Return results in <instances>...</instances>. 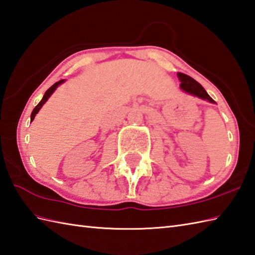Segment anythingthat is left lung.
<instances>
[{
	"label": "left lung",
	"instance_id": "left-lung-1",
	"mask_svg": "<svg viewBox=\"0 0 255 255\" xmlns=\"http://www.w3.org/2000/svg\"><path fill=\"white\" fill-rule=\"evenodd\" d=\"M178 77L181 82L180 87L181 89L185 92L186 94H190L195 97H199L201 99L208 100L209 103L215 104L212 97H209V95L206 93V90L203 88L200 83H197L195 80H193L191 76L183 74V73H178Z\"/></svg>",
	"mask_w": 255,
	"mask_h": 255
}]
</instances>
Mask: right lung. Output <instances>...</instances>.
<instances>
[{
	"label": "right lung",
	"instance_id": "obj_1",
	"mask_svg": "<svg viewBox=\"0 0 255 255\" xmlns=\"http://www.w3.org/2000/svg\"><path fill=\"white\" fill-rule=\"evenodd\" d=\"M64 81H65V80H61V81H59V82H56L55 84H53L52 86H51V87L47 90L46 93H44V95H43V97H42L41 101H40V103H39V104L35 107V109H33V110H32V112H31V116H30V120H31V121L33 120V119H35V117H36L37 113L39 112V110L41 109V107H42L44 104H46V101L49 99L50 96L53 94V92H54V90H55L56 88H58L59 85H61V84L63 83Z\"/></svg>",
	"mask_w": 255,
	"mask_h": 255
}]
</instances>
